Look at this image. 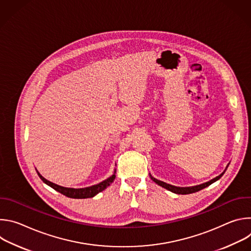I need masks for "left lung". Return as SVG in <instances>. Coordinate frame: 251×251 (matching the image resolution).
Returning a JSON list of instances; mask_svg holds the SVG:
<instances>
[{
	"mask_svg": "<svg viewBox=\"0 0 251 251\" xmlns=\"http://www.w3.org/2000/svg\"><path fill=\"white\" fill-rule=\"evenodd\" d=\"M227 166H228V165H227ZM226 168H227V167H226ZM226 170H225V171H224L220 176H216L214 178H212V180H210L209 182H206V183L201 184V185H199V186H195V187H187V188L175 187V186H172V185H169V184H167V183H164V182H162V181L157 180V178L153 177L151 175H150V176H151V178H152V180H153L156 184H158L159 186H161V187H163V188L167 189L168 191H171V192H173V193H175V194H177V195H189V194H193V193L199 192V191H201V190H202V189H204V188L208 187V186H209V185H211L212 183H214V182H217L218 180H220V178L223 176V175L225 174Z\"/></svg>",
	"mask_w": 251,
	"mask_h": 251,
	"instance_id": "left-lung-1",
	"label": "left lung"
}]
</instances>
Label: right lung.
Returning a JSON list of instances; mask_svg holds the SVG:
<instances>
[{"mask_svg": "<svg viewBox=\"0 0 251 251\" xmlns=\"http://www.w3.org/2000/svg\"><path fill=\"white\" fill-rule=\"evenodd\" d=\"M39 176L41 177V180L47 184L48 186L51 187L53 190L57 191L58 193L64 195L65 197H68V198H71V199H88V198H92L94 196H96L98 193L104 191L107 187H109L110 184L114 181L115 178V174H116V170H114V173L113 175L106 178L105 181L97 184V185H94V186H91V187H87V188H83V189H73V188H64V187H61V186H58L56 184H53L50 181H48L47 178H45L38 171H37Z\"/></svg>", "mask_w": 251, "mask_h": 251, "instance_id": "right-lung-1", "label": "right lung"}]
</instances>
